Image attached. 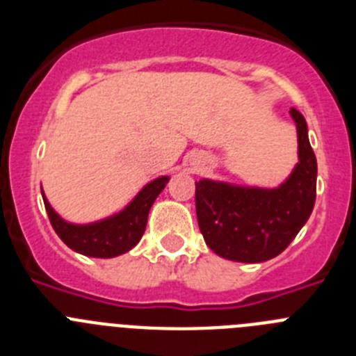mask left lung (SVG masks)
<instances>
[{
  "label": "left lung",
  "mask_w": 356,
  "mask_h": 356,
  "mask_svg": "<svg viewBox=\"0 0 356 356\" xmlns=\"http://www.w3.org/2000/svg\"><path fill=\"white\" fill-rule=\"evenodd\" d=\"M298 130V159L275 188L226 181H196L197 225L207 246L222 259L257 264L275 259L294 241L316 203L317 160L303 115L291 108Z\"/></svg>",
  "instance_id": "1"
}]
</instances>
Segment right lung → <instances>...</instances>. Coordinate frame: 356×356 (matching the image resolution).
I'll return each mask as SVG.
<instances>
[{
	"instance_id": "1",
	"label": "right lung",
	"mask_w": 356,
	"mask_h": 356,
	"mask_svg": "<svg viewBox=\"0 0 356 356\" xmlns=\"http://www.w3.org/2000/svg\"><path fill=\"white\" fill-rule=\"evenodd\" d=\"M168 181L169 176H160L156 180L149 181L121 212L105 217L102 221L89 222V225H74L62 219L49 205V201L44 196V191L42 200L53 229L64 241L65 246L85 257L114 259L130 251L140 241L146 229L149 209Z\"/></svg>"
}]
</instances>
